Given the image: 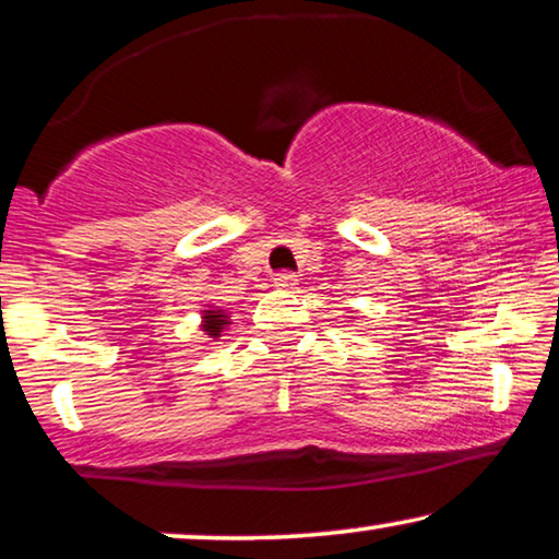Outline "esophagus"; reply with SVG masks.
Wrapping results in <instances>:
<instances>
[{"mask_svg": "<svg viewBox=\"0 0 559 559\" xmlns=\"http://www.w3.org/2000/svg\"><path fill=\"white\" fill-rule=\"evenodd\" d=\"M297 274H293V272H280L277 277H274V285L277 287H295L297 285Z\"/></svg>", "mask_w": 559, "mask_h": 559, "instance_id": "esophagus-1", "label": "esophagus"}]
</instances>
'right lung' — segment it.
<instances>
[{"label": "right lung", "instance_id": "1", "mask_svg": "<svg viewBox=\"0 0 559 559\" xmlns=\"http://www.w3.org/2000/svg\"><path fill=\"white\" fill-rule=\"evenodd\" d=\"M231 325V314L224 310L219 305H204V310H201V333L212 340H219L222 333L226 328Z\"/></svg>", "mask_w": 559, "mask_h": 559}]
</instances>
